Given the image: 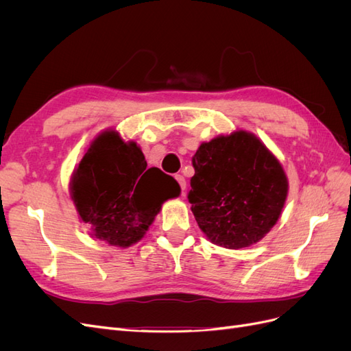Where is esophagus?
I'll list each match as a JSON object with an SVG mask.
<instances>
[{"instance_id":"obj_1","label":"esophagus","mask_w":351,"mask_h":351,"mask_svg":"<svg viewBox=\"0 0 351 351\" xmlns=\"http://www.w3.org/2000/svg\"><path fill=\"white\" fill-rule=\"evenodd\" d=\"M176 180L178 182V184H180V187H182V193H183V196L186 195V178L183 177V176H176Z\"/></svg>"}]
</instances>
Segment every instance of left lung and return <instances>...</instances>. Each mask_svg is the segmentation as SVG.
Returning a JSON list of instances; mask_svg holds the SVG:
<instances>
[{
    "mask_svg": "<svg viewBox=\"0 0 351 351\" xmlns=\"http://www.w3.org/2000/svg\"><path fill=\"white\" fill-rule=\"evenodd\" d=\"M192 162L187 197L209 241L227 249L249 247L277 224L289 180L253 133L237 130L202 143Z\"/></svg>",
    "mask_w": 351,
    "mask_h": 351,
    "instance_id": "obj_1",
    "label": "left lung"
}]
</instances>
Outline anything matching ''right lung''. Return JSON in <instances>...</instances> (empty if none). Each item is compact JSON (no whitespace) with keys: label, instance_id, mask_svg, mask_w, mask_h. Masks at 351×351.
I'll return each instance as SVG.
<instances>
[{"label":"right lung","instance_id":"obj_1","mask_svg":"<svg viewBox=\"0 0 351 351\" xmlns=\"http://www.w3.org/2000/svg\"><path fill=\"white\" fill-rule=\"evenodd\" d=\"M180 186L159 168H147L134 142H124L115 130L95 139L74 168L70 196L92 237L115 247L139 241L165 200L177 197Z\"/></svg>","mask_w":351,"mask_h":351}]
</instances>
